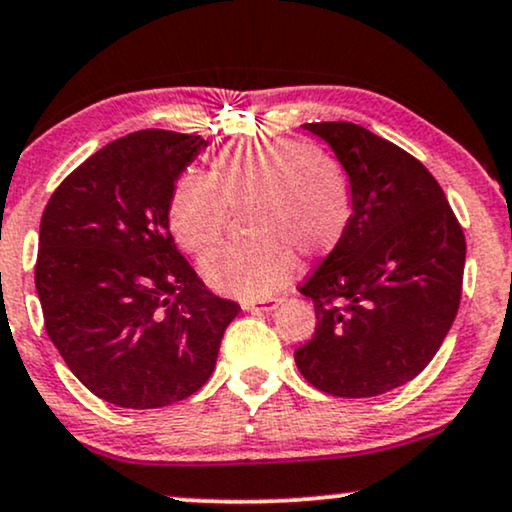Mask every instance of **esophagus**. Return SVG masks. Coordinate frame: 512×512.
I'll use <instances>...</instances> for the list:
<instances>
[{
	"instance_id": "obj_1",
	"label": "esophagus",
	"mask_w": 512,
	"mask_h": 512,
	"mask_svg": "<svg viewBox=\"0 0 512 512\" xmlns=\"http://www.w3.org/2000/svg\"><path fill=\"white\" fill-rule=\"evenodd\" d=\"M277 304H280V299H261V301H242V308L244 311H251V313H268V311H275Z\"/></svg>"
}]
</instances>
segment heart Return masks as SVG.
Masks as SVG:
<instances>
[{
    "mask_svg": "<svg viewBox=\"0 0 512 512\" xmlns=\"http://www.w3.org/2000/svg\"><path fill=\"white\" fill-rule=\"evenodd\" d=\"M244 206L254 239L208 254L201 275L220 294L261 299L287 285L296 251L318 258L337 249L351 225L353 189L342 163L299 140L232 144L211 161L208 178L178 180L170 232L189 254H206L223 237L230 208Z\"/></svg>",
    "mask_w": 512,
    "mask_h": 512,
    "instance_id": "obj_1",
    "label": "heart"
}]
</instances>
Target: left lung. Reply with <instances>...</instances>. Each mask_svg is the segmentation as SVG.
Returning <instances> with one entry per match:
<instances>
[{"mask_svg": "<svg viewBox=\"0 0 512 512\" xmlns=\"http://www.w3.org/2000/svg\"><path fill=\"white\" fill-rule=\"evenodd\" d=\"M337 156L353 216L299 292L318 327L294 351L315 389L387 394L418 377L456 320L465 237L444 189L418 159L356 123H304Z\"/></svg>", "mask_w": 512, "mask_h": 512, "instance_id": "obj_1", "label": "left lung"}]
</instances>
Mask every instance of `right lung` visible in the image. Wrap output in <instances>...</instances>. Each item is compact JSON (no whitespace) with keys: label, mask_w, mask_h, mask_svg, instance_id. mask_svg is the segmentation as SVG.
Masks as SVG:
<instances>
[{"label":"right lung","mask_w":512,"mask_h":512,"mask_svg":"<svg viewBox=\"0 0 512 512\" xmlns=\"http://www.w3.org/2000/svg\"><path fill=\"white\" fill-rule=\"evenodd\" d=\"M208 147L140 130L106 144L42 213L35 287L44 327L99 399L161 408L199 391L239 306L208 292L170 235L175 182Z\"/></svg>","instance_id":"right-lung-1"}]
</instances>
